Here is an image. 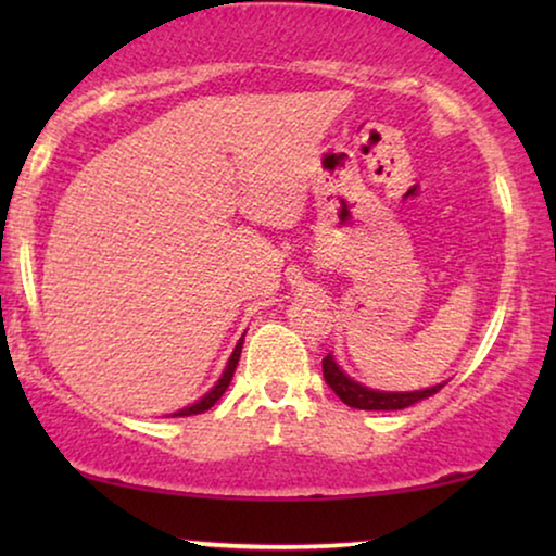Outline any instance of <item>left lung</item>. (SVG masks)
<instances>
[{"label":"left lung","mask_w":556,"mask_h":556,"mask_svg":"<svg viewBox=\"0 0 556 556\" xmlns=\"http://www.w3.org/2000/svg\"><path fill=\"white\" fill-rule=\"evenodd\" d=\"M324 379L326 384L337 392V397L349 407L356 409H405L415 402L428 400L432 394L440 392L445 382L425 387V390H413V392H384V390H371V387H364L346 375L344 369L339 367L333 354L324 356Z\"/></svg>","instance_id":"left-lung-1"}]
</instances>
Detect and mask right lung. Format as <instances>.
I'll return each instance as SVG.
<instances>
[{
  "mask_svg": "<svg viewBox=\"0 0 556 556\" xmlns=\"http://www.w3.org/2000/svg\"><path fill=\"white\" fill-rule=\"evenodd\" d=\"M242 341H245V333H242L238 344H235L232 354H230V359H227V367H225L223 375H219V379H217V382H215V387H212V390H210L207 394H204V397H200V400H197V402H192V405H187V407L177 409V413H172V417H189V415H200V413H204V409H210L212 405H215V402H217L219 397H223L225 390H227V387H230V382H232V375H235V369H238L240 352H242Z\"/></svg>",
  "mask_w": 556,
  "mask_h": 556,
  "instance_id": "obj_1",
  "label": "right lung"
}]
</instances>
